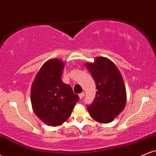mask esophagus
I'll list each match as a JSON object with an SVG mask.
<instances>
[{
    "label": "esophagus",
    "mask_w": 156,
    "mask_h": 156,
    "mask_svg": "<svg viewBox=\"0 0 156 156\" xmlns=\"http://www.w3.org/2000/svg\"><path fill=\"white\" fill-rule=\"evenodd\" d=\"M83 97H84V92H82V93H80V94H79V98L80 100H81Z\"/></svg>",
    "instance_id": "esophagus-1"
}]
</instances>
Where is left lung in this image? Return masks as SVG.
Here are the masks:
<instances>
[{
    "instance_id": "left-lung-1",
    "label": "left lung",
    "mask_w": 156,
    "mask_h": 156,
    "mask_svg": "<svg viewBox=\"0 0 156 156\" xmlns=\"http://www.w3.org/2000/svg\"><path fill=\"white\" fill-rule=\"evenodd\" d=\"M96 83L95 98L87 109L91 117L101 123L112 122L126 103V89L120 72L111 60L96 58L94 63L86 64Z\"/></svg>"
}]
</instances>
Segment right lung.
I'll return each mask as SVG.
<instances>
[{"mask_svg": "<svg viewBox=\"0 0 156 156\" xmlns=\"http://www.w3.org/2000/svg\"><path fill=\"white\" fill-rule=\"evenodd\" d=\"M64 67L59 59L48 61L32 83L31 100L34 112L51 126H58L67 120L79 100L70 86L62 80Z\"/></svg>", "mask_w": 156, "mask_h": 156, "instance_id": "right-lung-1", "label": "right lung"}]
</instances>
